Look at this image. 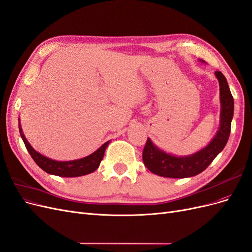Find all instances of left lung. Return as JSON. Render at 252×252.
Instances as JSON below:
<instances>
[{"label": "left lung", "instance_id": "left-lung-1", "mask_svg": "<svg viewBox=\"0 0 252 252\" xmlns=\"http://www.w3.org/2000/svg\"><path fill=\"white\" fill-rule=\"evenodd\" d=\"M204 63V61H201ZM220 86V126L213 140L205 148L189 156H175L159 149L148 138L143 149L144 165L153 174L166 178H189L202 173L220 154L228 141L233 117V97L223 73L215 72Z\"/></svg>", "mask_w": 252, "mask_h": 252}]
</instances>
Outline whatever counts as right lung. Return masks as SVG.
Listing matches in <instances>:
<instances>
[{
    "label": "right lung",
    "instance_id": "1",
    "mask_svg": "<svg viewBox=\"0 0 252 252\" xmlns=\"http://www.w3.org/2000/svg\"><path fill=\"white\" fill-rule=\"evenodd\" d=\"M19 129H20L22 139L24 143H25V147L29 152L32 159L34 160L35 163L43 170H45L46 173L54 175V176H60V177H67V178L79 177V176H85L95 172V170L98 168L100 162L103 158L104 151L110 143V140L107 141L105 143H103L98 150H96L94 153H92L91 155L84 157L82 159H76V160H71V161H56L42 155V154H39L31 147V144L28 142L25 135L23 133L20 118H19Z\"/></svg>",
    "mask_w": 252,
    "mask_h": 252
}]
</instances>
